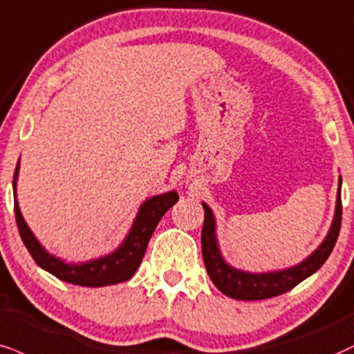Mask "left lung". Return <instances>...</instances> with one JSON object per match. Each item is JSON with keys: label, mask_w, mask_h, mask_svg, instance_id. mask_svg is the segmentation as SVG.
<instances>
[{"label": "left lung", "mask_w": 354, "mask_h": 354, "mask_svg": "<svg viewBox=\"0 0 354 354\" xmlns=\"http://www.w3.org/2000/svg\"><path fill=\"white\" fill-rule=\"evenodd\" d=\"M338 196H336V207L333 223H331L330 231L326 237L315 249L305 261H301L297 266L288 267L283 270H272V272H254L234 269L224 261L223 254L219 250L218 237H216V219L212 214L211 207L206 203H203L204 207V224L201 232V247H203V261L206 266L207 275L212 280V283L219 288L224 295L231 297L236 300H263L272 299V297L282 295V293L292 290L295 285H299L306 277L315 274L325 261L330 257L331 250L338 239L339 227H342V178L338 181Z\"/></svg>", "instance_id": "left-lung-1"}]
</instances>
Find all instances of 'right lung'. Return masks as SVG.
Masks as SVG:
<instances>
[{"label":"right lung","instance_id":"right-lung-1","mask_svg":"<svg viewBox=\"0 0 354 354\" xmlns=\"http://www.w3.org/2000/svg\"><path fill=\"white\" fill-rule=\"evenodd\" d=\"M18 173L19 161L18 166H16L15 180H12V193H15V214L21 239H23L24 245H26L29 254L34 259V262L41 269L48 270L49 274L57 277L59 280H64L67 283L80 285V287H107V285L127 282V280L131 279L136 269L140 267V263H142L145 250H147L151 234L156 229V225H158L160 219L180 199L176 191H168V193L148 198L140 206L138 214H136L127 237L113 252L102 255L99 259H92L88 262L67 263L64 259H59L48 252L41 245V242L36 239L31 229L28 227L26 221H24L23 214L19 211L18 199H16Z\"/></svg>","mask_w":354,"mask_h":354}]
</instances>
